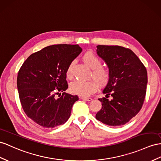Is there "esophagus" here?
Instances as JSON below:
<instances>
[{
    "label": "esophagus",
    "instance_id": "1",
    "mask_svg": "<svg viewBox=\"0 0 161 161\" xmlns=\"http://www.w3.org/2000/svg\"><path fill=\"white\" fill-rule=\"evenodd\" d=\"M81 99L82 100H85V101H90L92 100V98L91 97H80Z\"/></svg>",
    "mask_w": 161,
    "mask_h": 161
}]
</instances>
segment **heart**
Listing matches in <instances>:
<instances>
[{
	"instance_id": "1",
	"label": "heart",
	"mask_w": 161,
	"mask_h": 161,
	"mask_svg": "<svg viewBox=\"0 0 161 161\" xmlns=\"http://www.w3.org/2000/svg\"><path fill=\"white\" fill-rule=\"evenodd\" d=\"M84 63L92 69L91 76L94 80L88 81L75 80L70 85L71 91L80 96L86 97L94 93L99 85L103 87L110 81L111 73L109 69L102 67V62L100 58L92 52H86L82 57ZM73 63H70L66 71V76L68 78L71 77V68Z\"/></svg>"
}]
</instances>
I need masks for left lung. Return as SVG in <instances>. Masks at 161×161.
<instances>
[{
    "label": "left lung",
    "mask_w": 161,
    "mask_h": 161,
    "mask_svg": "<svg viewBox=\"0 0 161 161\" xmlns=\"http://www.w3.org/2000/svg\"><path fill=\"white\" fill-rule=\"evenodd\" d=\"M97 52L111 73L110 81L98 98L102 108L96 118L107 125H125L141 110L146 94L147 74L145 66L129 48L118 45H97Z\"/></svg>",
    "instance_id": "left-lung-1"
}]
</instances>
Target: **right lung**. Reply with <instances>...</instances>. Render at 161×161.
I'll return each mask as SVG.
<instances>
[{
	"mask_svg": "<svg viewBox=\"0 0 161 161\" xmlns=\"http://www.w3.org/2000/svg\"><path fill=\"white\" fill-rule=\"evenodd\" d=\"M81 51L78 45H49L32 53L20 67L17 86L22 109L41 126L52 129L63 125L71 116L77 95H56L68 88L66 71Z\"/></svg>",
	"mask_w": 161,
	"mask_h": 161,
	"instance_id": "1",
	"label": "right lung"
}]
</instances>
